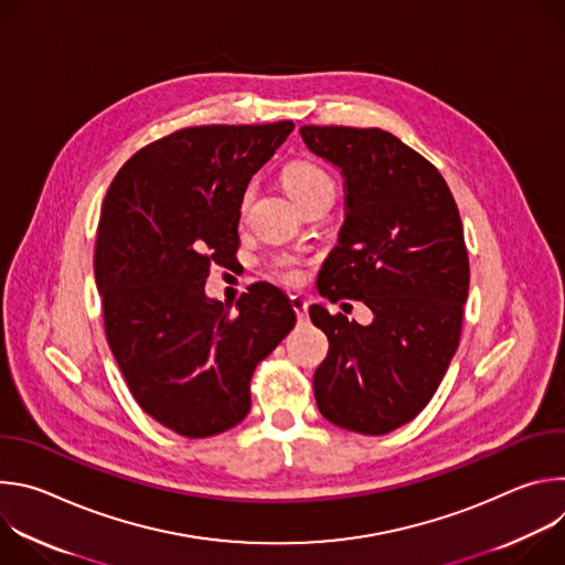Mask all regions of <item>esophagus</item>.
<instances>
[{
  "label": "esophagus",
  "instance_id": "esophagus-1",
  "mask_svg": "<svg viewBox=\"0 0 565 565\" xmlns=\"http://www.w3.org/2000/svg\"><path fill=\"white\" fill-rule=\"evenodd\" d=\"M290 306H292V310H295V315H297L299 319H306V315H308V301H306L303 297L292 295V297H290Z\"/></svg>",
  "mask_w": 565,
  "mask_h": 565
}]
</instances>
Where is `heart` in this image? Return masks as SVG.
Returning <instances> with one entry per match:
<instances>
[{
  "instance_id": "b5f03b06",
  "label": "heart",
  "mask_w": 565,
  "mask_h": 565,
  "mask_svg": "<svg viewBox=\"0 0 565 565\" xmlns=\"http://www.w3.org/2000/svg\"><path fill=\"white\" fill-rule=\"evenodd\" d=\"M281 183H284L286 192L292 196V201L299 207H303L308 201H312V199H317L321 194H333L335 192L333 179L324 170H321L319 166H315V163H310V160H303V158H295V160H290V163L284 166ZM253 196H255L253 188H248L244 192V196H241V205H238L241 214H246ZM273 275L279 281L288 284V286H297L301 281V273L288 259L279 262L275 266Z\"/></svg>"
}]
</instances>
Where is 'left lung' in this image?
I'll return each mask as SVG.
<instances>
[{
	"label": "left lung",
	"mask_w": 565,
	"mask_h": 565,
	"mask_svg": "<svg viewBox=\"0 0 565 565\" xmlns=\"http://www.w3.org/2000/svg\"><path fill=\"white\" fill-rule=\"evenodd\" d=\"M299 134L347 179L340 246L319 275V292L373 312L362 327L310 306L312 324L329 338L315 399L329 423L382 436L429 405L458 349L469 290L462 221L440 172L393 134L319 125Z\"/></svg>",
	"instance_id": "left-lung-1"
}]
</instances>
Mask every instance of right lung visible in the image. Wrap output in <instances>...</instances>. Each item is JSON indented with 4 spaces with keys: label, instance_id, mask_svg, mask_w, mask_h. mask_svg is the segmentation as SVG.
<instances>
[{
    "label": "right lung",
    "instance_id": "add662e5",
    "mask_svg": "<svg viewBox=\"0 0 565 565\" xmlns=\"http://www.w3.org/2000/svg\"><path fill=\"white\" fill-rule=\"evenodd\" d=\"M292 127L177 129L138 149L103 201L94 268L105 335L140 409L179 436L244 420L257 364L295 327L270 284L250 286L234 315L205 297L212 264L236 257L241 196Z\"/></svg>",
    "mask_w": 565,
    "mask_h": 565
}]
</instances>
